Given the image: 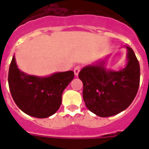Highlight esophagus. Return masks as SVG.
I'll list each match as a JSON object with an SVG mask.
<instances>
[{
	"mask_svg": "<svg viewBox=\"0 0 149 149\" xmlns=\"http://www.w3.org/2000/svg\"><path fill=\"white\" fill-rule=\"evenodd\" d=\"M80 69H81L80 65H77V66L74 68V70H73V72H74L75 76H77V77L78 76L79 71H80Z\"/></svg>",
	"mask_w": 149,
	"mask_h": 149,
	"instance_id": "1",
	"label": "esophagus"
}]
</instances>
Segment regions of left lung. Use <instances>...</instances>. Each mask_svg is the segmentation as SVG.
Returning <instances> with one entry per match:
<instances>
[{"label": "left lung", "instance_id": "obj_1", "mask_svg": "<svg viewBox=\"0 0 149 149\" xmlns=\"http://www.w3.org/2000/svg\"><path fill=\"white\" fill-rule=\"evenodd\" d=\"M127 63L124 69L107 70L104 60L86 65L79 72L85 104L99 117H111L125 111L138 93L140 65L132 48L127 46Z\"/></svg>", "mask_w": 149, "mask_h": 149}]
</instances>
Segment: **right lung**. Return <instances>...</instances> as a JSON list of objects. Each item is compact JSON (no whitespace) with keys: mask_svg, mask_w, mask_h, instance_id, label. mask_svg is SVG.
I'll use <instances>...</instances> for the list:
<instances>
[{"mask_svg":"<svg viewBox=\"0 0 149 149\" xmlns=\"http://www.w3.org/2000/svg\"><path fill=\"white\" fill-rule=\"evenodd\" d=\"M73 77L72 71L56 72L47 77L26 74L18 70L13 56L8 85L14 101L23 112L31 117L45 118L58 111L63 91Z\"/></svg>","mask_w":149,"mask_h":149,"instance_id":"1","label":"right lung"}]
</instances>
